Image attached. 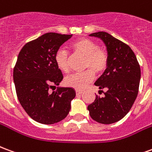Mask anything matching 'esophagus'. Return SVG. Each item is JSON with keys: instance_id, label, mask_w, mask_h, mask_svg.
Segmentation results:
<instances>
[{"instance_id": "1", "label": "esophagus", "mask_w": 152, "mask_h": 152, "mask_svg": "<svg viewBox=\"0 0 152 152\" xmlns=\"http://www.w3.org/2000/svg\"><path fill=\"white\" fill-rule=\"evenodd\" d=\"M76 94H82V91H81V90H79V89H76Z\"/></svg>"}]
</instances>
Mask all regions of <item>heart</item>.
<instances>
[{"mask_svg":"<svg viewBox=\"0 0 152 152\" xmlns=\"http://www.w3.org/2000/svg\"><path fill=\"white\" fill-rule=\"evenodd\" d=\"M71 46L75 53L86 57V72L78 74H72L64 79V84L68 87L76 89H86L94 78L95 73H102L107 68L108 63L107 53L99 48L98 44L88 38H80L72 43ZM55 63L61 71L67 72L69 71V54L64 49H59L55 54Z\"/></svg>","mask_w":152,"mask_h":152,"instance_id":"heart-1","label":"heart"}]
</instances>
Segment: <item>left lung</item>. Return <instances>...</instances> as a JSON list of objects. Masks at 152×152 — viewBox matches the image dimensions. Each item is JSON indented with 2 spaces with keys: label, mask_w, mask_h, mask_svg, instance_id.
<instances>
[{
  "label": "left lung",
  "mask_w": 152,
  "mask_h": 152,
  "mask_svg": "<svg viewBox=\"0 0 152 152\" xmlns=\"http://www.w3.org/2000/svg\"><path fill=\"white\" fill-rule=\"evenodd\" d=\"M89 36L101 39L105 44L108 63L105 72L94 83L99 91L107 89L105 96L96 95L88 110L94 121L100 124H113L127 115L137 98L140 66L130 47L112 35L99 31Z\"/></svg>",
  "instance_id": "8db88e82"
}]
</instances>
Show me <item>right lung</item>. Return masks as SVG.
I'll use <instances>...</instances> for the list:
<instances>
[{
    "instance_id": "right-lung-1",
    "label": "right lung",
    "mask_w": 152,
    "mask_h": 152,
    "mask_svg": "<svg viewBox=\"0 0 152 152\" xmlns=\"http://www.w3.org/2000/svg\"><path fill=\"white\" fill-rule=\"evenodd\" d=\"M72 37L49 32L25 45L19 52L14 69V82L20 104L28 115L40 124H52L63 121L69 113L76 91L58 87L63 76L55 63L60 46Z\"/></svg>"
}]
</instances>
